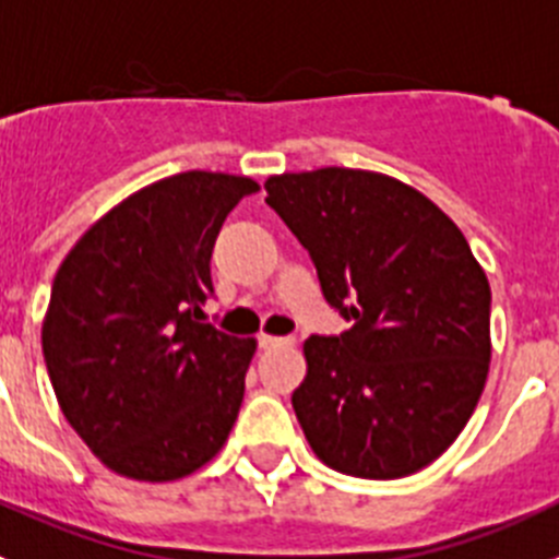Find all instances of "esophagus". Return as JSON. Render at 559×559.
Listing matches in <instances>:
<instances>
[{
  "label": "esophagus",
  "mask_w": 559,
  "mask_h": 559,
  "mask_svg": "<svg viewBox=\"0 0 559 559\" xmlns=\"http://www.w3.org/2000/svg\"><path fill=\"white\" fill-rule=\"evenodd\" d=\"M292 340L286 336H273V334H259V345L261 348H278V345H289Z\"/></svg>",
  "instance_id": "obj_1"
}]
</instances>
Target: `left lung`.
I'll return each mask as SVG.
<instances>
[{
	"mask_svg": "<svg viewBox=\"0 0 559 559\" xmlns=\"http://www.w3.org/2000/svg\"><path fill=\"white\" fill-rule=\"evenodd\" d=\"M267 205L298 236L350 323L304 342L292 406L317 460L401 479L465 429L490 370V284L426 194L370 169L270 175Z\"/></svg>",
	"mask_w": 559,
	"mask_h": 559,
	"instance_id": "8db88e82",
	"label": "left lung"
}]
</instances>
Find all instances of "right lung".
<instances>
[{
  "instance_id": "right-lung-1",
  "label": "right lung",
  "mask_w": 559,
  "mask_h": 559,
  "mask_svg": "<svg viewBox=\"0 0 559 559\" xmlns=\"http://www.w3.org/2000/svg\"><path fill=\"white\" fill-rule=\"evenodd\" d=\"M245 175L180 173L97 219L52 281L41 325L60 412L114 474L175 481L211 462L245 399L255 340L200 323L211 250Z\"/></svg>"
}]
</instances>
